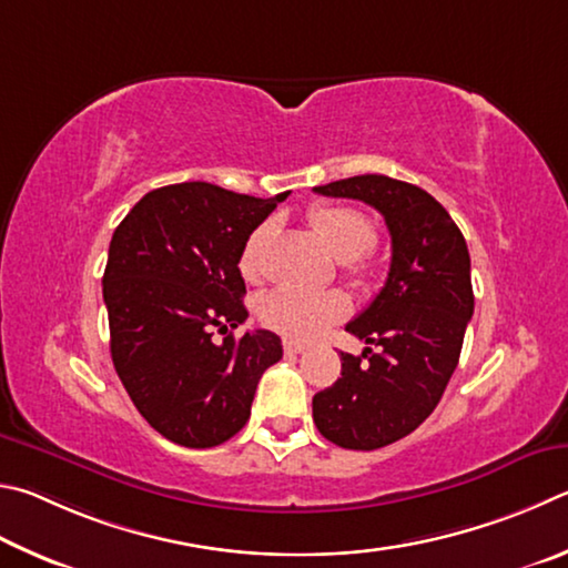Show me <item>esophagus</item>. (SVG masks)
<instances>
[{
    "mask_svg": "<svg viewBox=\"0 0 568 568\" xmlns=\"http://www.w3.org/2000/svg\"><path fill=\"white\" fill-rule=\"evenodd\" d=\"M304 349H306V346L302 342H292V339L284 342V352L286 354H302Z\"/></svg>",
    "mask_w": 568,
    "mask_h": 568,
    "instance_id": "34e87169",
    "label": "esophagus"
}]
</instances>
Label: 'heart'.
<instances>
[{
  "mask_svg": "<svg viewBox=\"0 0 568 568\" xmlns=\"http://www.w3.org/2000/svg\"><path fill=\"white\" fill-rule=\"evenodd\" d=\"M310 219L316 232H320L322 242L329 246V252L336 258H344V264L352 274L364 276L366 262L362 254L374 244L376 236L369 216L356 212L352 206L322 204L312 209ZM272 236V222L258 224L246 236L242 254H239V272H242L246 282H258L264 276L266 248ZM346 312H349V300L339 290L304 292L292 290V286H282V290L268 292L262 304H258V316H262V322L268 329L300 342L320 336L326 326L344 320Z\"/></svg>",
  "mask_w": 568,
  "mask_h": 568,
  "instance_id": "obj_1",
  "label": "heart"
}]
</instances>
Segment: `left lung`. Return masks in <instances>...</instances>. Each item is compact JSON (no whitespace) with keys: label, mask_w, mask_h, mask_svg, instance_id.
Segmentation results:
<instances>
[{"label":"left lung","mask_w":568,"mask_h":568,"mask_svg":"<svg viewBox=\"0 0 568 568\" xmlns=\"http://www.w3.org/2000/svg\"><path fill=\"white\" fill-rule=\"evenodd\" d=\"M314 192L374 206L392 234L382 292L346 324V332L376 352H342V376L312 402L324 439L374 452L404 439L436 409L459 364L474 314L469 248L449 212L399 179L362 174Z\"/></svg>","instance_id":"1"}]
</instances>
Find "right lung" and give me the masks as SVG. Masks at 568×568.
<instances>
[{
    "instance_id": "add662e5",
    "label": "right lung",
    "mask_w": 568,
    "mask_h": 568,
    "mask_svg": "<svg viewBox=\"0 0 568 568\" xmlns=\"http://www.w3.org/2000/svg\"><path fill=\"white\" fill-rule=\"evenodd\" d=\"M286 196L169 184L139 199L114 229L102 278L109 349L136 412L169 442L209 449L232 439L262 374L282 359L274 332H230L222 345L211 334L248 316L239 254Z\"/></svg>"
}]
</instances>
